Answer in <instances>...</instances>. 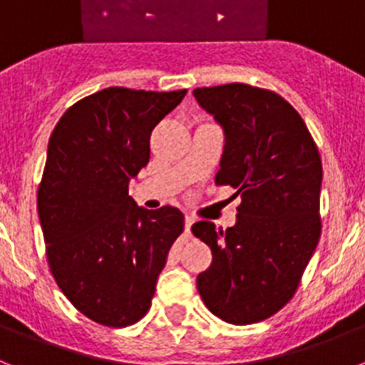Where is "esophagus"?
<instances>
[{
  "label": "esophagus",
  "mask_w": 365,
  "mask_h": 365,
  "mask_svg": "<svg viewBox=\"0 0 365 365\" xmlns=\"http://www.w3.org/2000/svg\"><path fill=\"white\" fill-rule=\"evenodd\" d=\"M192 225H195V217H192V215H189V213H187V215H185V234H191V226Z\"/></svg>",
  "instance_id": "34e87169"
}]
</instances>
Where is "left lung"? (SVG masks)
Here are the masks:
<instances>
[{"instance_id": "1", "label": "left lung", "mask_w": 365, "mask_h": 365, "mask_svg": "<svg viewBox=\"0 0 365 365\" xmlns=\"http://www.w3.org/2000/svg\"><path fill=\"white\" fill-rule=\"evenodd\" d=\"M192 94L225 128L215 183L241 195L234 228L192 225L213 252L198 293L226 323H259L292 301L319 243V150L295 107L272 91L228 83Z\"/></svg>"}]
</instances>
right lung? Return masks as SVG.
I'll return each mask as SVG.
<instances>
[{
	"label": "right lung",
	"instance_id": "obj_1",
	"mask_svg": "<svg viewBox=\"0 0 365 365\" xmlns=\"http://www.w3.org/2000/svg\"><path fill=\"white\" fill-rule=\"evenodd\" d=\"M185 93L103 88L68 107L50 137L36 192L48 265L73 308L109 329L145 317L183 232L178 207H139L128 187Z\"/></svg>",
	"mask_w": 365,
	"mask_h": 365
}]
</instances>
